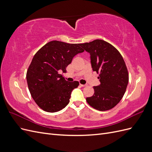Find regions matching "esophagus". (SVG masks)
I'll list each match as a JSON object with an SVG mask.
<instances>
[{
  "mask_svg": "<svg viewBox=\"0 0 152 152\" xmlns=\"http://www.w3.org/2000/svg\"><path fill=\"white\" fill-rule=\"evenodd\" d=\"M80 86H81V87H86L87 85L86 84H80Z\"/></svg>",
  "mask_w": 152,
  "mask_h": 152,
  "instance_id": "obj_1",
  "label": "esophagus"
}]
</instances>
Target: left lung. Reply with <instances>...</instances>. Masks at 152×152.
<instances>
[{
    "label": "left lung",
    "instance_id": "left-lung-1",
    "mask_svg": "<svg viewBox=\"0 0 152 152\" xmlns=\"http://www.w3.org/2000/svg\"><path fill=\"white\" fill-rule=\"evenodd\" d=\"M80 46L90 53L93 70L99 74L101 83L93 87L94 93L86 98L87 103L99 111L113 108L122 98L129 82L122 55L112 44L100 39L80 44Z\"/></svg>",
    "mask_w": 152,
    "mask_h": 152
}]
</instances>
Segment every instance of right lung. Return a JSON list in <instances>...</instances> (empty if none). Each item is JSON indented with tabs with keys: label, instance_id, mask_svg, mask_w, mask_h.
I'll use <instances>...</instances> for the list:
<instances>
[{
	"label": "right lung",
	"instance_id": "obj_1",
	"mask_svg": "<svg viewBox=\"0 0 152 152\" xmlns=\"http://www.w3.org/2000/svg\"><path fill=\"white\" fill-rule=\"evenodd\" d=\"M80 44H68L53 40L35 53L26 72V80L32 98L47 112L54 113L69 103L71 93L79 82H68L61 72L76 54L84 52Z\"/></svg>",
	"mask_w": 152,
	"mask_h": 152
}]
</instances>
